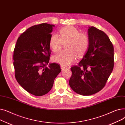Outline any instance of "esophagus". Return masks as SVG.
I'll return each mask as SVG.
<instances>
[{
	"label": "esophagus",
	"instance_id": "1",
	"mask_svg": "<svg viewBox=\"0 0 125 125\" xmlns=\"http://www.w3.org/2000/svg\"><path fill=\"white\" fill-rule=\"evenodd\" d=\"M61 68L62 70L63 71L65 68H66L65 67H64V66H62V65H61Z\"/></svg>",
	"mask_w": 125,
	"mask_h": 125
}]
</instances>
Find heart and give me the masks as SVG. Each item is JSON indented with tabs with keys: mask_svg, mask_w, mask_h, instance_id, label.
Instances as JSON below:
<instances>
[{
	"mask_svg": "<svg viewBox=\"0 0 125 125\" xmlns=\"http://www.w3.org/2000/svg\"><path fill=\"white\" fill-rule=\"evenodd\" d=\"M60 37L52 33L50 38L49 44L54 52H58L62 47L63 43L66 42V49L56 54L53 61L62 66H68L75 60L76 56H83L89 47V38L84 33H80L79 30L73 26H67L59 30Z\"/></svg>",
	"mask_w": 125,
	"mask_h": 125,
	"instance_id": "obj_1",
	"label": "heart"
}]
</instances>
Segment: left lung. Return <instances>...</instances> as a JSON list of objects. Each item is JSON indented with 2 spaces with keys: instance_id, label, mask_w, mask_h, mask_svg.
<instances>
[{
  "instance_id": "1",
  "label": "left lung",
  "mask_w": 125,
  "mask_h": 125,
  "mask_svg": "<svg viewBox=\"0 0 125 125\" xmlns=\"http://www.w3.org/2000/svg\"><path fill=\"white\" fill-rule=\"evenodd\" d=\"M89 47L78 66L71 68L69 84L76 93L83 96L101 90L114 66V49L108 36L93 26L89 27Z\"/></svg>"
}]
</instances>
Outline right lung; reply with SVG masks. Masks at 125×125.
<instances>
[{
  "instance_id": "obj_1",
  "label": "right lung",
  "mask_w": 125,
  "mask_h": 125,
  "mask_svg": "<svg viewBox=\"0 0 125 125\" xmlns=\"http://www.w3.org/2000/svg\"><path fill=\"white\" fill-rule=\"evenodd\" d=\"M55 25L42 23L33 26L19 37L14 51L15 77L20 86L37 96L47 94L61 70L50 63L49 41Z\"/></svg>"
}]
</instances>
